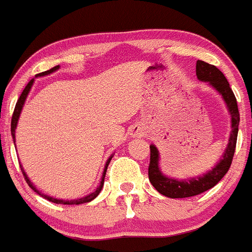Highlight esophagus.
Wrapping results in <instances>:
<instances>
[{"label":"esophagus","instance_id":"obj_1","mask_svg":"<svg viewBox=\"0 0 252 252\" xmlns=\"http://www.w3.org/2000/svg\"><path fill=\"white\" fill-rule=\"evenodd\" d=\"M143 134H144L143 128H141V126H133L130 130V135L134 136V138H136V136H143Z\"/></svg>","mask_w":252,"mask_h":252}]
</instances>
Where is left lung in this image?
<instances>
[{"label":"left lung","instance_id":"left-lung-1","mask_svg":"<svg viewBox=\"0 0 252 252\" xmlns=\"http://www.w3.org/2000/svg\"><path fill=\"white\" fill-rule=\"evenodd\" d=\"M196 74L197 79L201 80V81L208 82L223 97L231 117L230 136H229L228 146H226L220 161L211 171L204 173L203 176L189 178V180H176V178H170L167 176L162 175L160 166H158V160H160L158 150L156 149L155 145L151 144L149 180H150L151 185L155 187L158 193L163 194L168 198L193 197L211 189L228 172L231 161H233L234 153H235L239 122H240V113H239L235 94H234L233 90L230 89V85H229L228 80L225 79L223 72L214 65L208 64L206 61L198 60L196 64Z\"/></svg>","mask_w":252,"mask_h":252}]
</instances>
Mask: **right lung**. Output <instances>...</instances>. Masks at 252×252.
<instances>
[{
	"label": "right lung",
	"instance_id": "obj_1",
	"mask_svg": "<svg viewBox=\"0 0 252 252\" xmlns=\"http://www.w3.org/2000/svg\"><path fill=\"white\" fill-rule=\"evenodd\" d=\"M58 69H59V65H58V66L53 67V69L48 70V71L40 72V74L36 75V77H38V76H45V75H49V74H51V72L56 71V70H58ZM33 82H34V79H32L31 81L28 82V85H27V86L24 87L23 92H22V94H21V96H19L18 101H17V103H16V107H14V112H13V116H12V121H11V134H12V138H13V139H14V130H16V128H17V123H18V119H19V116H21L22 108H23V104H24V102H26L27 96H28V94H29V91H31L32 86H33ZM111 160H112V156L108 158V160H107L106 166H104L103 175H102V178H101V183H99V186H98V187H97L96 191L92 192V193H90L89 196L82 197V198H79V199H72V201H65V199L53 198V197L48 196V194L41 193V192H39L38 189H36L35 186H34L33 183H32L31 181H29L28 176H27V173L24 172V170H23V167H22V165H21V170H22V173H23L24 178H26V181H27V183H28L29 187H31L34 192H36V193H38L39 196L43 197V198L48 199V201L53 202V203H56V204H82V203H87V202H91L92 199H94L99 194V192H101L102 187H103L104 176H106L107 167H108V165H109V162H111Z\"/></svg>",
	"mask_w": 252,
	"mask_h": 252
}]
</instances>
